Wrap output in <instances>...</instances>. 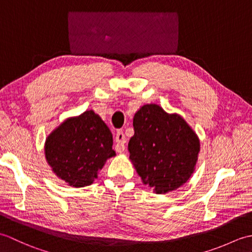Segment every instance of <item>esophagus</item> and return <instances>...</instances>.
Returning <instances> with one entry per match:
<instances>
[{
	"mask_svg": "<svg viewBox=\"0 0 252 252\" xmlns=\"http://www.w3.org/2000/svg\"><path fill=\"white\" fill-rule=\"evenodd\" d=\"M126 140L125 133H123V131L119 130V131L117 132V134H116V145H115L116 152L121 153V152L125 151V148H126L125 144H126Z\"/></svg>",
	"mask_w": 252,
	"mask_h": 252,
	"instance_id": "34e87169",
	"label": "esophagus"
}]
</instances>
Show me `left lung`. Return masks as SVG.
<instances>
[{"label": "left lung", "mask_w": 252, "mask_h": 252, "mask_svg": "<svg viewBox=\"0 0 252 252\" xmlns=\"http://www.w3.org/2000/svg\"><path fill=\"white\" fill-rule=\"evenodd\" d=\"M130 159L144 184L165 194L186 183L194 172L199 140L183 118L145 105L133 118Z\"/></svg>", "instance_id": "1"}]
</instances>
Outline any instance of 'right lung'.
I'll return each mask as SVG.
<instances>
[{
	"mask_svg": "<svg viewBox=\"0 0 252 252\" xmlns=\"http://www.w3.org/2000/svg\"><path fill=\"white\" fill-rule=\"evenodd\" d=\"M112 156L111 132L93 110L62 123L45 143L47 162L73 187L92 184L97 171Z\"/></svg>",
	"mask_w": 252,
	"mask_h": 252,
	"instance_id": "obj_1",
	"label": "right lung"
}]
</instances>
